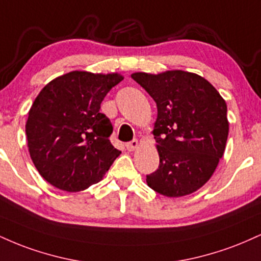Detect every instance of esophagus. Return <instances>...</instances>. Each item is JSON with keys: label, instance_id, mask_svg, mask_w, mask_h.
<instances>
[{"label": "esophagus", "instance_id": "1", "mask_svg": "<svg viewBox=\"0 0 261 261\" xmlns=\"http://www.w3.org/2000/svg\"><path fill=\"white\" fill-rule=\"evenodd\" d=\"M137 147H139V141L137 140H133L131 142L126 143V148L127 151H135Z\"/></svg>", "mask_w": 261, "mask_h": 261}]
</instances>
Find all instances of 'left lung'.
<instances>
[{"instance_id":"8db88e82","label":"left lung","mask_w":261,"mask_h":261,"mask_svg":"<svg viewBox=\"0 0 261 261\" xmlns=\"http://www.w3.org/2000/svg\"><path fill=\"white\" fill-rule=\"evenodd\" d=\"M131 77L157 104L152 134L160 167L147 175V185L168 197L195 193L214 174L226 149V100L207 80L188 71L135 72Z\"/></svg>"}]
</instances>
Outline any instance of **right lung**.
<instances>
[{
    "label": "right lung",
    "instance_id": "1",
    "mask_svg": "<svg viewBox=\"0 0 261 261\" xmlns=\"http://www.w3.org/2000/svg\"><path fill=\"white\" fill-rule=\"evenodd\" d=\"M122 80L118 72L71 71L41 89L25 134L33 163L47 182L76 193L103 179L121 152L110 143L113 125L100 103Z\"/></svg>",
    "mask_w": 261,
    "mask_h": 261
}]
</instances>
